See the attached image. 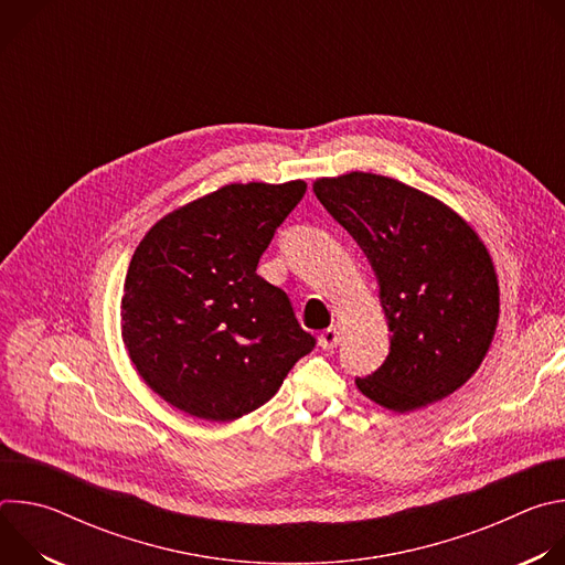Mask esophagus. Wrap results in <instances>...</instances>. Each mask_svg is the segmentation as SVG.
<instances>
[{"mask_svg":"<svg viewBox=\"0 0 565 565\" xmlns=\"http://www.w3.org/2000/svg\"><path fill=\"white\" fill-rule=\"evenodd\" d=\"M317 344L324 351H333L340 344V331L333 329V327L327 329V331H321L319 338H317Z\"/></svg>","mask_w":565,"mask_h":565,"instance_id":"1","label":"esophagus"}]
</instances>
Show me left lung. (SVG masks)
I'll return each mask as SVG.
<instances>
[{"label": "left lung", "mask_w": 565, "mask_h": 565, "mask_svg": "<svg viewBox=\"0 0 565 565\" xmlns=\"http://www.w3.org/2000/svg\"><path fill=\"white\" fill-rule=\"evenodd\" d=\"M312 190L364 250L391 331L386 360L355 377L358 388L399 414L454 393L497 331L499 281L488 248L456 212L399 181L351 172Z\"/></svg>", "instance_id": "left-lung-1"}]
</instances>
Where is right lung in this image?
I'll list each match as a JSON object with an SVG mask.
<instances>
[{
	"mask_svg": "<svg viewBox=\"0 0 565 565\" xmlns=\"http://www.w3.org/2000/svg\"><path fill=\"white\" fill-rule=\"evenodd\" d=\"M303 181L225 185L160 218L136 248L122 340L140 377L177 409L227 423L277 393L315 349L288 295L257 275Z\"/></svg>",
	"mask_w": 565,
	"mask_h": 565,
	"instance_id": "add662e5",
	"label": "right lung"
}]
</instances>
